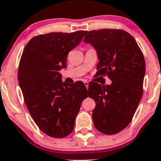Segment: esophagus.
I'll return each mask as SVG.
<instances>
[{
	"label": "esophagus",
	"instance_id": "esophagus-1",
	"mask_svg": "<svg viewBox=\"0 0 161 161\" xmlns=\"http://www.w3.org/2000/svg\"><path fill=\"white\" fill-rule=\"evenodd\" d=\"M84 84H85V86H86V87L87 88V89H88V82H87V81H85Z\"/></svg>",
	"mask_w": 161,
	"mask_h": 161
}]
</instances>
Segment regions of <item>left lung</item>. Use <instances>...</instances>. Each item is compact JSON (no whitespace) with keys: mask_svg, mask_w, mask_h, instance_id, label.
Returning <instances> with one entry per match:
<instances>
[{"mask_svg":"<svg viewBox=\"0 0 161 161\" xmlns=\"http://www.w3.org/2000/svg\"><path fill=\"white\" fill-rule=\"evenodd\" d=\"M83 41L97 51L96 75H106L112 80L110 85L94 82L88 87L89 97L96 103L93 122L100 132L115 134L129 125L142 98L144 56L135 39L120 29L87 31Z\"/></svg>","mask_w":161,"mask_h":161,"instance_id":"8db88e82","label":"left lung"}]
</instances>
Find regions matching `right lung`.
Listing matches in <instances>:
<instances>
[{"label":"right lung","instance_id":"1","mask_svg":"<svg viewBox=\"0 0 161 161\" xmlns=\"http://www.w3.org/2000/svg\"><path fill=\"white\" fill-rule=\"evenodd\" d=\"M86 31L52 32L33 37L25 46L18 80L27 108L40 130L63 138L72 133L75 119L88 91L83 82H62L69 52L80 43Z\"/></svg>","mask_w":161,"mask_h":161}]
</instances>
